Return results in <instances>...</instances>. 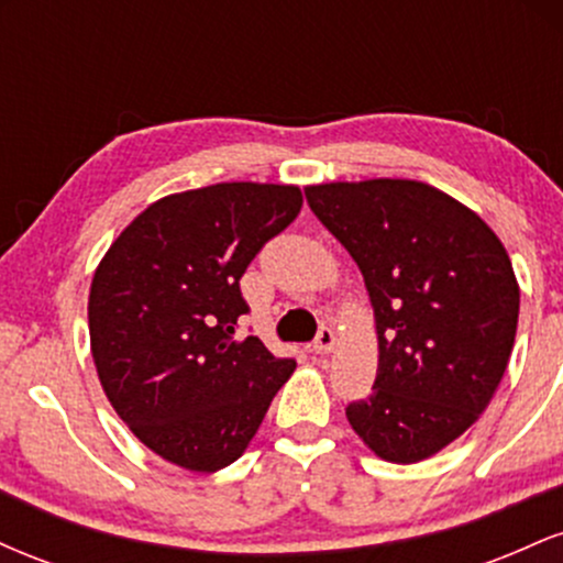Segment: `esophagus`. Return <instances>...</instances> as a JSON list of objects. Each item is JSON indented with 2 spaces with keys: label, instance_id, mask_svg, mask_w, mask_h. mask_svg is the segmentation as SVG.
Returning a JSON list of instances; mask_svg holds the SVG:
<instances>
[{
  "label": "esophagus",
  "instance_id": "obj_1",
  "mask_svg": "<svg viewBox=\"0 0 563 563\" xmlns=\"http://www.w3.org/2000/svg\"><path fill=\"white\" fill-rule=\"evenodd\" d=\"M333 344H335V335H333V331L331 328H320L318 331V339H314V344H312V349L318 354H328L333 349Z\"/></svg>",
  "mask_w": 563,
  "mask_h": 563
}]
</instances>
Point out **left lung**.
I'll use <instances>...</instances> for the list:
<instances>
[{
  "instance_id": "obj_1",
  "label": "left lung",
  "mask_w": 563,
  "mask_h": 563,
  "mask_svg": "<svg viewBox=\"0 0 563 563\" xmlns=\"http://www.w3.org/2000/svg\"><path fill=\"white\" fill-rule=\"evenodd\" d=\"M303 196L357 262L376 312L378 373L346 405L349 423L384 461H423L482 416L506 373L519 322L506 249L474 211L412 179Z\"/></svg>"
}]
</instances>
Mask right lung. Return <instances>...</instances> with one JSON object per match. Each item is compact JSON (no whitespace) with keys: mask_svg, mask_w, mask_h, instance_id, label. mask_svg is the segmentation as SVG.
I'll return each instance as SVG.
<instances>
[{"mask_svg":"<svg viewBox=\"0 0 563 563\" xmlns=\"http://www.w3.org/2000/svg\"><path fill=\"white\" fill-rule=\"evenodd\" d=\"M301 203L299 187L254 183L161 198L97 267V376L121 421L174 466L211 474L238 461L294 373V357L238 328L251 312L243 273Z\"/></svg>","mask_w":563,"mask_h":563,"instance_id":"1","label":"right lung"}]
</instances>
